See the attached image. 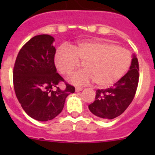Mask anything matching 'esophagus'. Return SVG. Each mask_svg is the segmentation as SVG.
Segmentation results:
<instances>
[{"instance_id": "esophagus-1", "label": "esophagus", "mask_w": 155, "mask_h": 155, "mask_svg": "<svg viewBox=\"0 0 155 155\" xmlns=\"http://www.w3.org/2000/svg\"><path fill=\"white\" fill-rule=\"evenodd\" d=\"M82 90H83V88H82V87H77L76 88H75V91H82Z\"/></svg>"}]
</instances>
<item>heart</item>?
<instances>
[{"mask_svg":"<svg viewBox=\"0 0 155 155\" xmlns=\"http://www.w3.org/2000/svg\"><path fill=\"white\" fill-rule=\"evenodd\" d=\"M83 63L84 70L69 78L76 85L94 81L101 87H109L125 74L130 65V53L126 49L105 40H87L70 49L61 48L55 55V65L64 75H70Z\"/></svg>","mask_w":155,"mask_h":155,"instance_id":"b5f03b06","label":"heart"}]
</instances>
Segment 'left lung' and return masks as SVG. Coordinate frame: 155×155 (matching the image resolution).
<instances>
[{"mask_svg": "<svg viewBox=\"0 0 155 155\" xmlns=\"http://www.w3.org/2000/svg\"><path fill=\"white\" fill-rule=\"evenodd\" d=\"M139 81V64L134 55L130 71L107 89H98L94 101L88 105L91 113L99 118L112 120L120 116L130 105Z\"/></svg>", "mask_w": 155, "mask_h": 155, "instance_id": "1", "label": "left lung"}]
</instances>
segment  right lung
<instances>
[{"instance_id": "1", "label": "right lung", "mask_w": 155, "mask_h": 155, "mask_svg": "<svg viewBox=\"0 0 155 155\" xmlns=\"http://www.w3.org/2000/svg\"><path fill=\"white\" fill-rule=\"evenodd\" d=\"M54 38L39 35L21 47L13 70L14 89L25 112L34 120L48 121L62 112L66 98L75 91L66 83L61 90L57 85L64 80L54 64Z\"/></svg>"}]
</instances>
